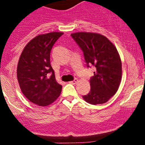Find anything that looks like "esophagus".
Listing matches in <instances>:
<instances>
[{
  "instance_id": "34e87169",
  "label": "esophagus",
  "mask_w": 145,
  "mask_h": 145,
  "mask_svg": "<svg viewBox=\"0 0 145 145\" xmlns=\"http://www.w3.org/2000/svg\"><path fill=\"white\" fill-rule=\"evenodd\" d=\"M77 82H78V79H76H76H74V81H70L69 83H71V84H76V83H77Z\"/></svg>"
}]
</instances>
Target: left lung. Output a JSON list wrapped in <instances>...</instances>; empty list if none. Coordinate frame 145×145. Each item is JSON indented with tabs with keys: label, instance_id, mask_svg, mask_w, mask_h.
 <instances>
[{
	"label": "left lung",
	"instance_id": "left-lung-1",
	"mask_svg": "<svg viewBox=\"0 0 145 145\" xmlns=\"http://www.w3.org/2000/svg\"><path fill=\"white\" fill-rule=\"evenodd\" d=\"M71 36L83 50L88 67L96 68L90 79V92L83 98L91 105L107 102L117 92L122 78V62L115 45L103 35L76 32Z\"/></svg>",
	"mask_w": 145,
	"mask_h": 145
}]
</instances>
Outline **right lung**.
<instances>
[{
    "mask_svg": "<svg viewBox=\"0 0 145 145\" xmlns=\"http://www.w3.org/2000/svg\"><path fill=\"white\" fill-rule=\"evenodd\" d=\"M63 33L38 35L26 45L19 59L17 77L22 93L39 106L51 105L62 92V86L57 82L50 65V55L53 45Z\"/></svg>",
    "mask_w": 145,
    "mask_h": 145,
    "instance_id": "1",
    "label": "right lung"
}]
</instances>
